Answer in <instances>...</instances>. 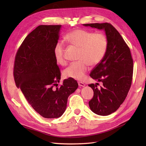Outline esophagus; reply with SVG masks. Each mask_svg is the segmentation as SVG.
<instances>
[{
	"label": "esophagus",
	"instance_id": "esophagus-1",
	"mask_svg": "<svg viewBox=\"0 0 146 146\" xmlns=\"http://www.w3.org/2000/svg\"><path fill=\"white\" fill-rule=\"evenodd\" d=\"M78 85L80 86H85V84L84 83H83V82H78Z\"/></svg>",
	"mask_w": 146,
	"mask_h": 146
}]
</instances>
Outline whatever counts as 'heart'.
I'll return each instance as SVG.
<instances>
[{
  "instance_id": "obj_1",
  "label": "heart",
  "mask_w": 146,
  "mask_h": 146,
  "mask_svg": "<svg viewBox=\"0 0 146 146\" xmlns=\"http://www.w3.org/2000/svg\"><path fill=\"white\" fill-rule=\"evenodd\" d=\"M65 39L69 44L80 48L77 61H75L63 71L65 78L82 80L88 71V66L98 65L103 60L107 52L108 41L102 33H94L90 31L77 29L66 35ZM64 45L58 41L54 48V55L57 62L61 65L67 63L64 56Z\"/></svg>"
}]
</instances>
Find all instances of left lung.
Instances as JSON below:
<instances>
[{"mask_svg": "<svg viewBox=\"0 0 146 146\" xmlns=\"http://www.w3.org/2000/svg\"><path fill=\"white\" fill-rule=\"evenodd\" d=\"M85 26L104 29L108 46L103 60L90 73V77L102 83L88 85L94 91L89 102L92 112L107 116L116 111L125 100L131 85L133 61L130 48L117 30L110 23L85 24Z\"/></svg>", "mask_w": 146, "mask_h": 146, "instance_id": "1", "label": "left lung"}]
</instances>
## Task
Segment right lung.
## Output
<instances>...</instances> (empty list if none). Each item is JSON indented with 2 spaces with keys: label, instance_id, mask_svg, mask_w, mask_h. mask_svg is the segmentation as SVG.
<instances>
[{
  "label": "right lung",
  "instance_id": "add662e5",
  "mask_svg": "<svg viewBox=\"0 0 146 146\" xmlns=\"http://www.w3.org/2000/svg\"><path fill=\"white\" fill-rule=\"evenodd\" d=\"M61 25H39L24 39L15 56L13 76L29 104L45 118H58L65 111L68 97L78 86L74 78L60 86V69L54 48Z\"/></svg>",
  "mask_w": 146,
  "mask_h": 146
}]
</instances>
